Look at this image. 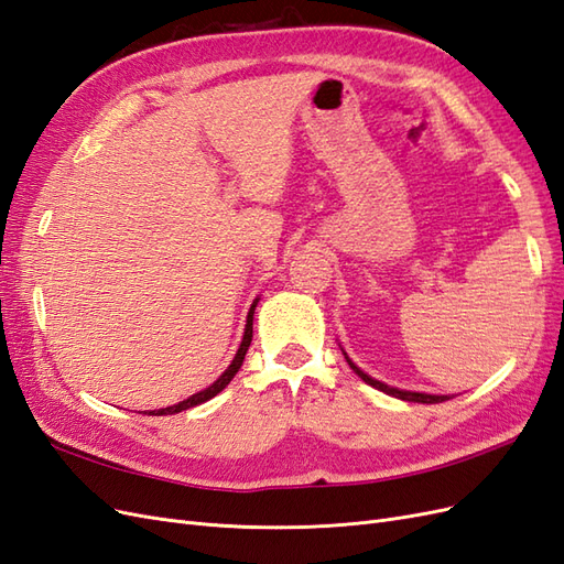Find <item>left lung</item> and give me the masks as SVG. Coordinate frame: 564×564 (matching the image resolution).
<instances>
[{
  "instance_id": "1",
  "label": "left lung",
  "mask_w": 564,
  "mask_h": 564,
  "mask_svg": "<svg viewBox=\"0 0 564 564\" xmlns=\"http://www.w3.org/2000/svg\"><path fill=\"white\" fill-rule=\"evenodd\" d=\"M340 352H344V357H346V362L350 365V369L357 373V377H360L365 383H369L371 388H377V390H381V392H386V395H392V398H398V400H404V402H421V404H435V402H445V400H449V395H431V392H416V390H400V388H392V386H388V383H383V381H377V379H371L369 373H365L360 367H357L350 357H348V352L340 348Z\"/></svg>"
}]
</instances>
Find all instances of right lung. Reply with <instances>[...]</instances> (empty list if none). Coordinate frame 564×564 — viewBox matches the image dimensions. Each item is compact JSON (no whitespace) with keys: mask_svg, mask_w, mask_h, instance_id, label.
Returning <instances> with one entry per match:
<instances>
[{"mask_svg":"<svg viewBox=\"0 0 564 564\" xmlns=\"http://www.w3.org/2000/svg\"><path fill=\"white\" fill-rule=\"evenodd\" d=\"M256 305H259V299H253L251 308H249V313H247V324H245L242 344H240V348H237V352H235V357H232L230 367H228L224 373H220V377H218L209 388H204V390L195 392V395H191V398L183 400V402H178V404H174V406L152 409V412H148L150 416H166V414H178V412H185V409H191V406H197V404H202V402L212 400L214 395H218V392L224 390V388L235 379V373L240 371V367H242V362H245V355H247V350H249V346H251V336H253V311H256Z\"/></svg>","mask_w":564,"mask_h":564,"instance_id":"right-lung-1","label":"right lung"}]
</instances>
